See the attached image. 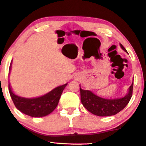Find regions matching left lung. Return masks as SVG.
I'll use <instances>...</instances> for the list:
<instances>
[{"mask_svg":"<svg viewBox=\"0 0 146 146\" xmlns=\"http://www.w3.org/2000/svg\"><path fill=\"white\" fill-rule=\"evenodd\" d=\"M121 48L127 52L122 44ZM133 82L129 88L128 94L125 96L117 99H105L99 97L90 90H82L80 88L81 101L88 111L100 117H108L121 111L129 102L133 94Z\"/></svg>","mask_w":146,"mask_h":146,"instance_id":"8db88e82","label":"left lung"}]
</instances>
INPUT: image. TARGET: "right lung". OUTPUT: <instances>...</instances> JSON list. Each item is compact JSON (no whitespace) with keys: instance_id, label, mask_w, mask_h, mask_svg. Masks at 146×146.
<instances>
[{"instance_id":"obj_1","label":"right lung","mask_w":146,"mask_h":146,"mask_svg":"<svg viewBox=\"0 0 146 146\" xmlns=\"http://www.w3.org/2000/svg\"><path fill=\"white\" fill-rule=\"evenodd\" d=\"M11 68H9V72ZM67 84L54 88L46 94L34 98L18 96L9 84V91L15 106L19 111L32 117H42L50 114L58 105L60 96Z\"/></svg>"}]
</instances>
